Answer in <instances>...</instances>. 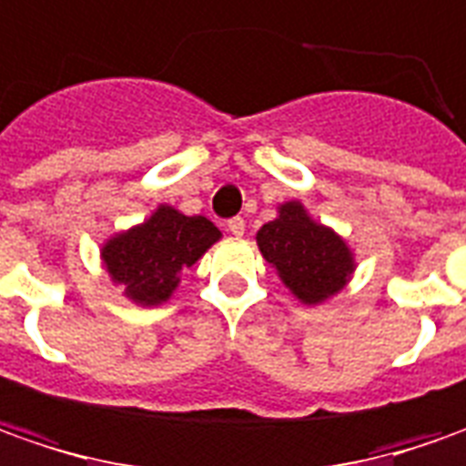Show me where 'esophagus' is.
<instances>
[{
	"label": "esophagus",
	"instance_id": "1",
	"mask_svg": "<svg viewBox=\"0 0 466 466\" xmlns=\"http://www.w3.org/2000/svg\"><path fill=\"white\" fill-rule=\"evenodd\" d=\"M228 230H230L233 236H243V233H246V220H243V218H230V220H228Z\"/></svg>",
	"mask_w": 466,
	"mask_h": 466
}]
</instances>
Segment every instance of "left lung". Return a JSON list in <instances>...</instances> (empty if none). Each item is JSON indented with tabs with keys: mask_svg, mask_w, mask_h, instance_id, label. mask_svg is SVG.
<instances>
[{
	"mask_svg": "<svg viewBox=\"0 0 466 466\" xmlns=\"http://www.w3.org/2000/svg\"><path fill=\"white\" fill-rule=\"evenodd\" d=\"M264 258L305 305L323 302L343 289L354 256L330 228L315 223L299 202L279 208V218L256 233Z\"/></svg>",
	"mask_w": 466,
	"mask_h": 466,
	"instance_id": "obj_1",
	"label": "left lung"
}]
</instances>
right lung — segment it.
<instances>
[{
    "mask_svg": "<svg viewBox=\"0 0 466 466\" xmlns=\"http://www.w3.org/2000/svg\"><path fill=\"white\" fill-rule=\"evenodd\" d=\"M220 238L208 218H187L161 205L143 226L120 233L102 248L109 277L125 284V298L140 305H158L177 289L184 269Z\"/></svg>",
    "mask_w": 466,
    "mask_h": 466,
    "instance_id": "obj_1",
    "label": "right lung"
}]
</instances>
